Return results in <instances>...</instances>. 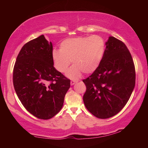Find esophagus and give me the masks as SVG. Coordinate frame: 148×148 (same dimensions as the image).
<instances>
[{
  "label": "esophagus",
  "instance_id": "obj_1",
  "mask_svg": "<svg viewBox=\"0 0 148 148\" xmlns=\"http://www.w3.org/2000/svg\"><path fill=\"white\" fill-rule=\"evenodd\" d=\"M77 82V81H71V85H74V84L75 83H76Z\"/></svg>",
  "mask_w": 148,
  "mask_h": 148
}]
</instances>
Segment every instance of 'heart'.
<instances>
[{"instance_id":"1","label":"heart","mask_w":148,"mask_h":148,"mask_svg":"<svg viewBox=\"0 0 148 148\" xmlns=\"http://www.w3.org/2000/svg\"><path fill=\"white\" fill-rule=\"evenodd\" d=\"M105 49V41L101 36L77 37L63 40L60 50L53 51L52 58L55 68L62 73L67 71L72 61L74 65L67 75L72 79H77L83 72L90 74L97 70Z\"/></svg>"}]
</instances>
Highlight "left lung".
Returning a JSON list of instances; mask_svg holds the SVG:
<instances>
[{"label":"left lung","mask_w":148,"mask_h":148,"mask_svg":"<svg viewBox=\"0 0 148 148\" xmlns=\"http://www.w3.org/2000/svg\"><path fill=\"white\" fill-rule=\"evenodd\" d=\"M102 60L83 81L86 86L83 102L97 118L114 116L126 105L136 84V71L130 51L121 40L110 36Z\"/></svg>","instance_id":"1"}]
</instances>
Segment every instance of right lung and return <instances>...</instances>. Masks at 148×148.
Segmentation results:
<instances>
[{"instance_id": "1", "label": "right lung", "mask_w": 148, "mask_h": 148, "mask_svg": "<svg viewBox=\"0 0 148 148\" xmlns=\"http://www.w3.org/2000/svg\"><path fill=\"white\" fill-rule=\"evenodd\" d=\"M53 45L44 35L26 43L17 56L13 85L21 103L30 114L42 119L60 111L70 79L54 67Z\"/></svg>"}]
</instances>
